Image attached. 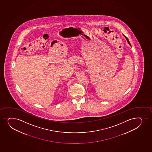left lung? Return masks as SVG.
I'll return each instance as SVG.
<instances>
[{"label": "left lung", "mask_w": 152, "mask_h": 152, "mask_svg": "<svg viewBox=\"0 0 152 152\" xmlns=\"http://www.w3.org/2000/svg\"><path fill=\"white\" fill-rule=\"evenodd\" d=\"M124 37H125L126 39H127V42H128V44H129V45H130V46H131V44H130V42H129V40H128V39L127 38V37H126L125 36V35H124Z\"/></svg>", "instance_id": "obj_1"}]
</instances>
